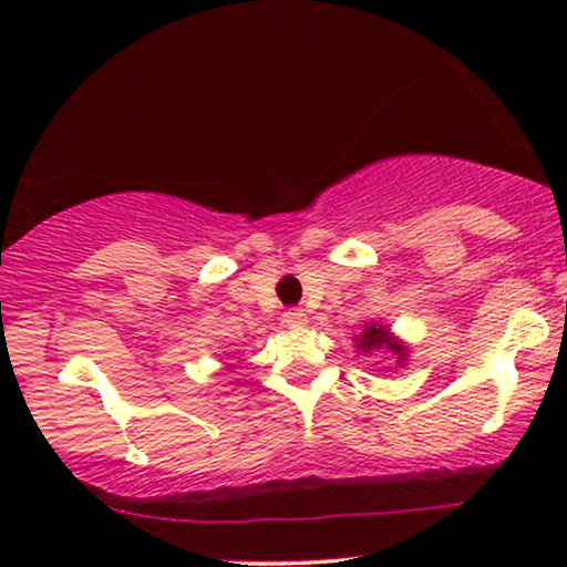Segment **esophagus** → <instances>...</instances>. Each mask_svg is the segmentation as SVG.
Listing matches in <instances>:
<instances>
[{"label":"esophagus","mask_w":567,"mask_h":567,"mask_svg":"<svg viewBox=\"0 0 567 567\" xmlns=\"http://www.w3.org/2000/svg\"><path fill=\"white\" fill-rule=\"evenodd\" d=\"M285 322H288L290 328H303V324L309 322V317H306L303 309H288L285 311Z\"/></svg>","instance_id":"obj_1"}]
</instances>
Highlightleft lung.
Instances as JSON below:
<instances>
[{"instance_id":"1","label":"left lung","mask_w":567,"mask_h":567,"mask_svg":"<svg viewBox=\"0 0 567 567\" xmlns=\"http://www.w3.org/2000/svg\"><path fill=\"white\" fill-rule=\"evenodd\" d=\"M357 351L362 354H370V351H383L396 362V368H405L408 357H410V347L402 341L400 336L392 333V328L383 322H368L362 324V333L354 336Z\"/></svg>"}]
</instances>
